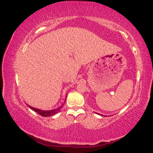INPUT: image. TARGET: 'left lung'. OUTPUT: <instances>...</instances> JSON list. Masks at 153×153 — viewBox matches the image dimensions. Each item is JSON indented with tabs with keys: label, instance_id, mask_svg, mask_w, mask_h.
I'll use <instances>...</instances> for the list:
<instances>
[{
	"label": "left lung",
	"instance_id": "1",
	"mask_svg": "<svg viewBox=\"0 0 153 153\" xmlns=\"http://www.w3.org/2000/svg\"><path fill=\"white\" fill-rule=\"evenodd\" d=\"M99 114V115H100V116H102V114Z\"/></svg>",
	"mask_w": 153,
	"mask_h": 153
}]
</instances>
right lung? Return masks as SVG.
<instances>
[{
	"instance_id": "1",
	"label": "right lung",
	"mask_w": 153,
	"mask_h": 153,
	"mask_svg": "<svg viewBox=\"0 0 153 153\" xmlns=\"http://www.w3.org/2000/svg\"><path fill=\"white\" fill-rule=\"evenodd\" d=\"M31 109L34 110L35 112H37L39 114H40L41 116H44V117H47V116H53L54 114H56V113H58V112L60 111V108H61V106H60L59 108H58L56 109H54V110H40V109H38V108H33V107H31L30 106V105H27Z\"/></svg>"
}]
</instances>
